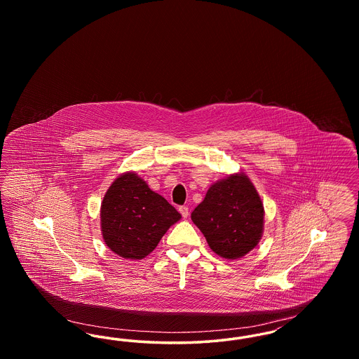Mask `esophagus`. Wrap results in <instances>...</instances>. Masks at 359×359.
Returning a JSON list of instances; mask_svg holds the SVG:
<instances>
[{
	"label": "esophagus",
	"instance_id": "34e87169",
	"mask_svg": "<svg viewBox=\"0 0 359 359\" xmlns=\"http://www.w3.org/2000/svg\"><path fill=\"white\" fill-rule=\"evenodd\" d=\"M179 211H180L183 218H187L188 215H189V208H188L187 205H180Z\"/></svg>",
	"mask_w": 359,
	"mask_h": 359
}]
</instances>
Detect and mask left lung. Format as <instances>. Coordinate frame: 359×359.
<instances>
[{
  "label": "left lung",
  "instance_id": "1",
  "mask_svg": "<svg viewBox=\"0 0 359 359\" xmlns=\"http://www.w3.org/2000/svg\"><path fill=\"white\" fill-rule=\"evenodd\" d=\"M191 219L214 253L227 259L248 255L264 231V205L245 173L227 176L208 188Z\"/></svg>",
  "mask_w": 359,
  "mask_h": 359
}]
</instances>
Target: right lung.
<instances>
[{"mask_svg": "<svg viewBox=\"0 0 359 359\" xmlns=\"http://www.w3.org/2000/svg\"><path fill=\"white\" fill-rule=\"evenodd\" d=\"M182 215L135 172L118 176L101 205L103 241L111 252L129 259L152 253Z\"/></svg>", "mask_w": 359, "mask_h": 359, "instance_id": "obj_1", "label": "right lung"}]
</instances>
